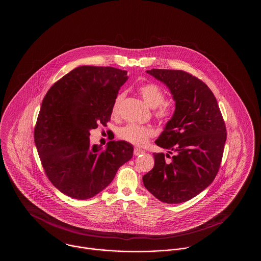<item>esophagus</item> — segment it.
<instances>
[{"label":"esophagus","mask_w":261,"mask_h":261,"mask_svg":"<svg viewBox=\"0 0 261 261\" xmlns=\"http://www.w3.org/2000/svg\"><path fill=\"white\" fill-rule=\"evenodd\" d=\"M142 153H145V150H144V149H138V148L134 149V154H135V155H139V154H142Z\"/></svg>","instance_id":"34e87169"}]
</instances>
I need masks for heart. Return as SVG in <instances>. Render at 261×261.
Instances as JSON below:
<instances>
[{"label": "heart", "mask_w": 261, "mask_h": 261, "mask_svg": "<svg viewBox=\"0 0 261 261\" xmlns=\"http://www.w3.org/2000/svg\"><path fill=\"white\" fill-rule=\"evenodd\" d=\"M138 92L149 108L153 110L159 108L156 115L160 118H166L169 116L170 111L165 106H163L165 101V94L162 88L158 86L156 84L149 83L140 86L138 89ZM123 97V94H119L114 100L112 107L113 115H116L118 113ZM153 134L154 132L150 127L138 124L125 125L117 132V135L121 140L135 146H145L148 143L149 138L153 136Z\"/></svg>", "instance_id": "obj_1"}]
</instances>
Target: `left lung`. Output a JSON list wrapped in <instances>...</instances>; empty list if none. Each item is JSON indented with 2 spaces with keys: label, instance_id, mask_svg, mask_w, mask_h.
Wrapping results in <instances>:
<instances>
[{
  "label": "left lung",
  "instance_id": "8db88e82",
  "mask_svg": "<svg viewBox=\"0 0 261 261\" xmlns=\"http://www.w3.org/2000/svg\"><path fill=\"white\" fill-rule=\"evenodd\" d=\"M169 89L175 111L155 144L168 151L153 153L154 166L143 176L144 186L165 203L193 199L213 182L227 138L223 117L211 89L183 70L151 69ZM174 152L170 162L165 156Z\"/></svg>",
  "mask_w": 261,
  "mask_h": 261
}]
</instances>
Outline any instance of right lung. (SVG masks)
Here are the masks:
<instances>
[{"label":"right lung","instance_id":"1","mask_svg":"<svg viewBox=\"0 0 261 261\" xmlns=\"http://www.w3.org/2000/svg\"><path fill=\"white\" fill-rule=\"evenodd\" d=\"M127 71L111 66H79L56 82L42 101L34 141L49 180L76 199L95 197L133 156V146L111 141L90 144V130L111 119Z\"/></svg>","mask_w":261,"mask_h":261}]
</instances>
